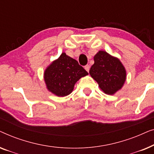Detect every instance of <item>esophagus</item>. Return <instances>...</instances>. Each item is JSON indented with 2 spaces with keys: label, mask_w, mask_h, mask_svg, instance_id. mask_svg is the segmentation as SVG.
I'll use <instances>...</instances> for the list:
<instances>
[{
  "label": "esophagus",
  "mask_w": 154,
  "mask_h": 154,
  "mask_svg": "<svg viewBox=\"0 0 154 154\" xmlns=\"http://www.w3.org/2000/svg\"><path fill=\"white\" fill-rule=\"evenodd\" d=\"M85 69L88 71V72H89V70H90V66H89V65H85Z\"/></svg>",
  "instance_id": "obj_1"
}]
</instances>
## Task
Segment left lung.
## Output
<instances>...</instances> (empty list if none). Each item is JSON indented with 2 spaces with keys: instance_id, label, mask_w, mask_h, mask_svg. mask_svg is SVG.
Listing matches in <instances>:
<instances>
[{
  "instance_id": "1",
  "label": "left lung",
  "mask_w": 154,
  "mask_h": 154,
  "mask_svg": "<svg viewBox=\"0 0 154 154\" xmlns=\"http://www.w3.org/2000/svg\"><path fill=\"white\" fill-rule=\"evenodd\" d=\"M94 64L90 74L107 94H113L121 89L125 81V68L117 58L106 52L100 51L94 57Z\"/></svg>"
}]
</instances>
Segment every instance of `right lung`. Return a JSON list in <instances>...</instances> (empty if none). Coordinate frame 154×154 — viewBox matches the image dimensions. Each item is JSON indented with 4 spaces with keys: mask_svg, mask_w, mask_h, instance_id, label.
Instances as JSON below:
<instances>
[{
    "mask_svg": "<svg viewBox=\"0 0 154 154\" xmlns=\"http://www.w3.org/2000/svg\"><path fill=\"white\" fill-rule=\"evenodd\" d=\"M88 74L76 60L62 53L58 60L48 67L44 79L50 92L59 97H64L70 94L75 83Z\"/></svg>",
    "mask_w": 154,
    "mask_h": 154,
    "instance_id": "obj_1",
    "label": "right lung"
}]
</instances>
